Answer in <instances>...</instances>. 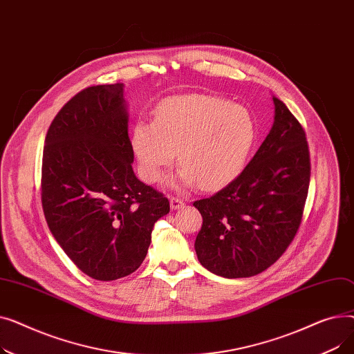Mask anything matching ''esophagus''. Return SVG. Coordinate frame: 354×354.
Wrapping results in <instances>:
<instances>
[{
    "instance_id": "esophagus-1",
    "label": "esophagus",
    "mask_w": 354,
    "mask_h": 354,
    "mask_svg": "<svg viewBox=\"0 0 354 354\" xmlns=\"http://www.w3.org/2000/svg\"><path fill=\"white\" fill-rule=\"evenodd\" d=\"M171 209H174V211H176V209H180V208H183V205H185V202L180 199V198H171Z\"/></svg>"
}]
</instances>
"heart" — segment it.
I'll list each match as a JSON object with an SVG mask.
<instances>
[{
  "instance_id": "heart-1",
  "label": "heart",
  "mask_w": 354,
  "mask_h": 354,
  "mask_svg": "<svg viewBox=\"0 0 354 354\" xmlns=\"http://www.w3.org/2000/svg\"><path fill=\"white\" fill-rule=\"evenodd\" d=\"M254 139L255 123L247 109L188 95L162 102L153 122L135 123L130 146L146 182H158L176 152L180 167L171 187L198 183L203 191H216L244 169Z\"/></svg>"
}]
</instances>
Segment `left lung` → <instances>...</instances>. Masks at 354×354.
<instances>
[{
	"mask_svg": "<svg viewBox=\"0 0 354 354\" xmlns=\"http://www.w3.org/2000/svg\"><path fill=\"white\" fill-rule=\"evenodd\" d=\"M274 123L251 162L214 196L195 201L199 263L225 278L252 277L283 255L300 227L310 185L304 129L272 96Z\"/></svg>",
	"mask_w": 354,
	"mask_h": 354,
	"instance_id": "1",
	"label": "left lung"
}]
</instances>
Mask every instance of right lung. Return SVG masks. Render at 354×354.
I'll return each mask as SVG.
<instances>
[{"instance_id":"obj_1","label":"right lung","mask_w":354,"mask_h":354,"mask_svg":"<svg viewBox=\"0 0 354 354\" xmlns=\"http://www.w3.org/2000/svg\"><path fill=\"white\" fill-rule=\"evenodd\" d=\"M124 84L87 87L51 122L41 167L47 225L88 277L113 281L136 271L169 201L133 172Z\"/></svg>"}]
</instances>
